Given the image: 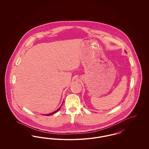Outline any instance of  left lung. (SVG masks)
I'll list each match as a JSON object with an SVG mask.
<instances>
[{"mask_svg":"<svg viewBox=\"0 0 149 149\" xmlns=\"http://www.w3.org/2000/svg\"><path fill=\"white\" fill-rule=\"evenodd\" d=\"M125 52H126V51H125Z\"/></svg>","mask_w":149,"mask_h":149,"instance_id":"1","label":"left lung"}]
</instances>
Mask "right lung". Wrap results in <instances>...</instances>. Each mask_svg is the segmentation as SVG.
Here are the masks:
<instances>
[{
  "instance_id": "right-lung-1",
  "label": "right lung",
  "mask_w": 149,
  "mask_h": 149,
  "mask_svg": "<svg viewBox=\"0 0 149 149\" xmlns=\"http://www.w3.org/2000/svg\"><path fill=\"white\" fill-rule=\"evenodd\" d=\"M62 104H61V106L60 107H59V108H58L57 110H56L55 111H54V112H52V113H51L47 114H45V116H51V115H52V114H53L56 113V112H58V111L60 110V109L61 107L62 106Z\"/></svg>"
}]
</instances>
